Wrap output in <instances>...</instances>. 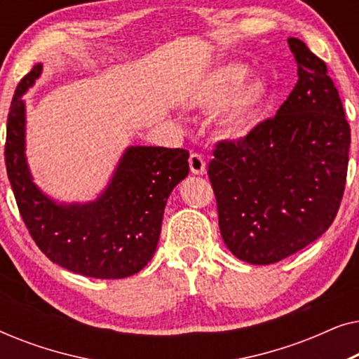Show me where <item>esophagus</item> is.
Here are the masks:
<instances>
[{
    "label": "esophagus",
    "mask_w": 359,
    "mask_h": 359,
    "mask_svg": "<svg viewBox=\"0 0 359 359\" xmlns=\"http://www.w3.org/2000/svg\"><path fill=\"white\" fill-rule=\"evenodd\" d=\"M189 168L191 173L204 175L205 173V160L201 154H191L189 156Z\"/></svg>",
    "instance_id": "1"
}]
</instances>
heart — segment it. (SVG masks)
<instances>
[{
  "label": "heart",
  "instance_id": "1",
  "mask_svg": "<svg viewBox=\"0 0 359 359\" xmlns=\"http://www.w3.org/2000/svg\"><path fill=\"white\" fill-rule=\"evenodd\" d=\"M250 68L242 63H227L214 70L191 96L194 106L205 111H220L228 107L220 117L219 130L225 137L243 134L250 121L266 101L268 90L263 81L245 82Z\"/></svg>",
  "mask_w": 359,
  "mask_h": 359
}]
</instances>
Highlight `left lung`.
<instances>
[{"instance_id":"8db88e82","label":"left lung","mask_w":359,"mask_h":359,"mask_svg":"<svg viewBox=\"0 0 359 359\" xmlns=\"http://www.w3.org/2000/svg\"><path fill=\"white\" fill-rule=\"evenodd\" d=\"M299 80L276 116L219 142L208 173L219 227L235 257L271 264L330 227L346 183L350 124L325 62L287 39Z\"/></svg>"}]
</instances>
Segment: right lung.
Instances as JSON below:
<instances>
[{"label": "right lung", "mask_w": 359, "mask_h": 359, "mask_svg": "<svg viewBox=\"0 0 359 359\" xmlns=\"http://www.w3.org/2000/svg\"><path fill=\"white\" fill-rule=\"evenodd\" d=\"M42 73L34 65L14 93L4 160L19 212L41 252L68 271L96 279L139 273L154 257L166 199L189 173L188 150L129 147L106 189L85 204H58L32 181L26 160L22 95Z\"/></svg>", "instance_id": "right-lung-1"}]
</instances>
